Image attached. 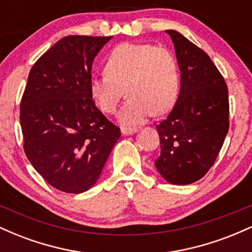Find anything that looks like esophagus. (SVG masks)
Segmentation results:
<instances>
[{"mask_svg": "<svg viewBox=\"0 0 252 252\" xmlns=\"http://www.w3.org/2000/svg\"><path fill=\"white\" fill-rule=\"evenodd\" d=\"M136 128H126V126H122L121 128V131H122L123 135H131L134 134V132H136Z\"/></svg>", "mask_w": 252, "mask_h": 252, "instance_id": "esophagus-1", "label": "esophagus"}]
</instances>
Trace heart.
<instances>
[{
    "label": "heart",
    "mask_w": 252,
    "mask_h": 252,
    "mask_svg": "<svg viewBox=\"0 0 252 252\" xmlns=\"http://www.w3.org/2000/svg\"><path fill=\"white\" fill-rule=\"evenodd\" d=\"M124 90L129 98L120 112L126 126L143 123L153 112L174 106L180 90L178 63L169 50L153 43L124 42L106 58L105 71L90 79V94L104 114H114Z\"/></svg>",
    "instance_id": "1"
}]
</instances>
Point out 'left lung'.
I'll list each match as a JSON object with an SVG mask.
<instances>
[{"label": "left lung", "mask_w": 252, "mask_h": 252, "mask_svg": "<svg viewBox=\"0 0 252 252\" xmlns=\"http://www.w3.org/2000/svg\"><path fill=\"white\" fill-rule=\"evenodd\" d=\"M180 94L167 118L156 126L161 154L155 167L174 185L198 181L209 172L228 131V92L224 78L201 48L176 31Z\"/></svg>", "instance_id": "1"}]
</instances>
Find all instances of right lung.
<instances>
[{
  "instance_id": "1",
  "label": "right lung",
  "mask_w": 252,
  "mask_h": 252,
  "mask_svg": "<svg viewBox=\"0 0 252 252\" xmlns=\"http://www.w3.org/2000/svg\"><path fill=\"white\" fill-rule=\"evenodd\" d=\"M112 36L68 35L31 68L20 104L24 149L54 189L83 193L98 180L121 129L90 94L94 57Z\"/></svg>"
}]
</instances>
